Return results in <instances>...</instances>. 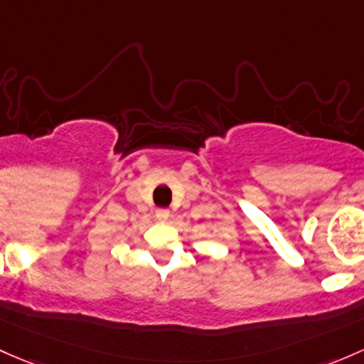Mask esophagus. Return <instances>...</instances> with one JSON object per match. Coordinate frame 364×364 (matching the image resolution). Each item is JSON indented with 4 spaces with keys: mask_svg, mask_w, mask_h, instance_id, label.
<instances>
[{
    "mask_svg": "<svg viewBox=\"0 0 364 364\" xmlns=\"http://www.w3.org/2000/svg\"><path fill=\"white\" fill-rule=\"evenodd\" d=\"M167 218H169V211L167 209H156V220L166 221Z\"/></svg>",
    "mask_w": 364,
    "mask_h": 364,
    "instance_id": "esophagus-1",
    "label": "esophagus"
}]
</instances>
